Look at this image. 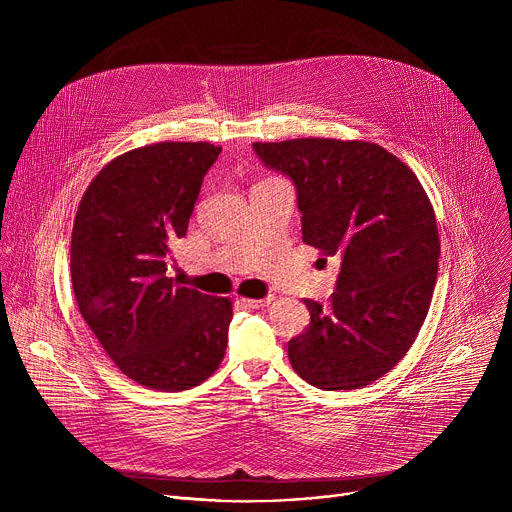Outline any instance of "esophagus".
I'll use <instances>...</instances> for the list:
<instances>
[{"label":"esophagus","instance_id":"esophagus-1","mask_svg":"<svg viewBox=\"0 0 512 512\" xmlns=\"http://www.w3.org/2000/svg\"><path fill=\"white\" fill-rule=\"evenodd\" d=\"M271 302H273V298H271V296H267V298H263V300H249V298H241V300H239V304H241V306H245V308H253V310L265 308V306H269Z\"/></svg>","mask_w":512,"mask_h":512}]
</instances>
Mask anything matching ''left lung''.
Returning <instances> with one entry per match:
<instances>
[{"instance_id":"left-lung-1","label":"left lung","mask_w":512,"mask_h":512,"mask_svg":"<svg viewBox=\"0 0 512 512\" xmlns=\"http://www.w3.org/2000/svg\"><path fill=\"white\" fill-rule=\"evenodd\" d=\"M253 150L294 180L304 243L340 259L330 306L304 300L310 326L287 342L291 367L324 391L367 387L407 354L427 316L440 259L433 206L377 143L302 137Z\"/></svg>"}]
</instances>
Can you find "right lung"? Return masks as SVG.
<instances>
[{"instance_id": "right-lung-1", "label": "right lung", "mask_w": 512, "mask_h": 512, "mask_svg": "<svg viewBox=\"0 0 512 512\" xmlns=\"http://www.w3.org/2000/svg\"><path fill=\"white\" fill-rule=\"evenodd\" d=\"M218 154L208 141L121 154L89 184L75 216L70 277L79 312L117 369L148 389L196 387L227 350L231 300L168 277L172 247Z\"/></svg>"}]
</instances>
